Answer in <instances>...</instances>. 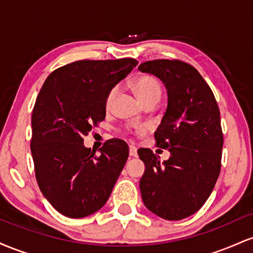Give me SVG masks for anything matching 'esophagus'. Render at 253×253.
Returning a JSON list of instances; mask_svg holds the SVG:
<instances>
[{
  "mask_svg": "<svg viewBox=\"0 0 253 253\" xmlns=\"http://www.w3.org/2000/svg\"><path fill=\"white\" fill-rule=\"evenodd\" d=\"M129 156L130 157L138 156V153H136V147L133 146V145H130V146H129Z\"/></svg>",
  "mask_w": 253,
  "mask_h": 253,
  "instance_id": "1",
  "label": "esophagus"
}]
</instances>
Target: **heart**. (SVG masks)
Listing matches in <instances>:
<instances>
[{"instance_id":"1","label":"heart","mask_w":253,"mask_h":253,"mask_svg":"<svg viewBox=\"0 0 253 253\" xmlns=\"http://www.w3.org/2000/svg\"><path fill=\"white\" fill-rule=\"evenodd\" d=\"M133 90H134L136 97L139 98L141 103H146L150 100H159L162 95V86L159 81L156 77L150 76V75H143L135 78L133 82ZM118 89L113 88L108 92L106 97V107L109 108L112 106L113 100L117 95Z\"/></svg>"}]
</instances>
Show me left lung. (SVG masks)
I'll return each instance as SVG.
<instances>
[{
    "label": "left lung",
    "mask_w": 253,
    "mask_h": 253,
    "mask_svg": "<svg viewBox=\"0 0 253 253\" xmlns=\"http://www.w3.org/2000/svg\"><path fill=\"white\" fill-rule=\"evenodd\" d=\"M138 70L155 75L167 88V112L155 138L157 146L170 152L161 162L150 149L138 150L145 164L141 197L162 219H184L205 205L221 169L219 107L210 85L189 64L156 59L141 63Z\"/></svg>",
    "instance_id": "1"
}]
</instances>
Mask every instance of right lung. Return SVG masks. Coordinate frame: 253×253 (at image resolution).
Segmentation results:
<instances>
[{"instance_id": "right-lung-1", "label": "right lung", "mask_w": 253, "mask_h": 253, "mask_svg": "<svg viewBox=\"0 0 253 253\" xmlns=\"http://www.w3.org/2000/svg\"><path fill=\"white\" fill-rule=\"evenodd\" d=\"M136 62L133 58L78 60L54 70L32 114L31 151L38 184L59 213L80 219L103 207L127 158L128 146L110 139L96 150L83 138L106 118V97Z\"/></svg>"}]
</instances>
